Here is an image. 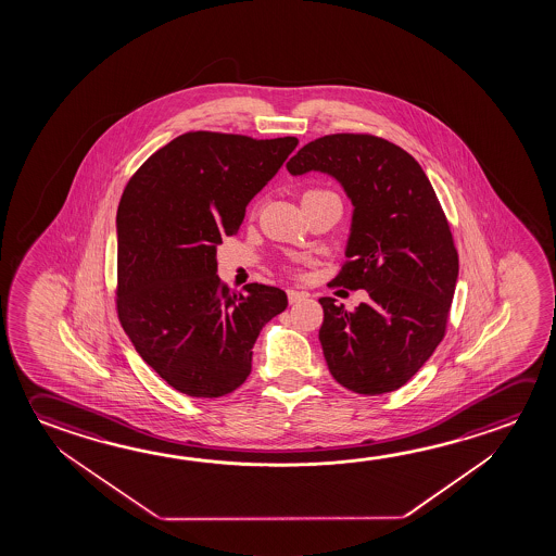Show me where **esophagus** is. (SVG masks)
Wrapping results in <instances>:
<instances>
[{"label": "esophagus", "instance_id": "obj_1", "mask_svg": "<svg viewBox=\"0 0 556 556\" xmlns=\"http://www.w3.org/2000/svg\"><path fill=\"white\" fill-rule=\"evenodd\" d=\"M306 296H308L306 292L294 291V289H289V291H287V299H289V302H291V304H296V302L306 301Z\"/></svg>", "mask_w": 556, "mask_h": 556}]
</instances>
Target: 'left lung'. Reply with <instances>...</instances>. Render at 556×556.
Here are the masks:
<instances>
[{"instance_id": "left-lung-1", "label": "left lung", "mask_w": 556, "mask_h": 556, "mask_svg": "<svg viewBox=\"0 0 556 556\" xmlns=\"http://www.w3.org/2000/svg\"><path fill=\"white\" fill-rule=\"evenodd\" d=\"M287 168L333 176L355 205L349 260L329 287L370 301L349 312L319 299L329 372L351 392H395L437 351L454 301L459 260L434 188L407 151L370 134L314 139Z\"/></svg>"}]
</instances>
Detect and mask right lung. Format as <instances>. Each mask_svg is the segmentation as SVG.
<instances>
[{"mask_svg":"<svg viewBox=\"0 0 556 556\" xmlns=\"http://www.w3.org/2000/svg\"><path fill=\"white\" fill-rule=\"evenodd\" d=\"M299 146L188 131L137 168L116 217V309L139 356L190 397H223L247 382L252 346L287 308L277 287L230 291L217 247L237 235L247 205Z\"/></svg>","mask_w":556,"mask_h":556,"instance_id":"right-lung-1","label":"right lung"}]
</instances>
